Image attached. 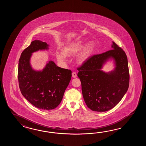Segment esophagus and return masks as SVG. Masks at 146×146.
<instances>
[{"label": "esophagus", "mask_w": 146, "mask_h": 146, "mask_svg": "<svg viewBox=\"0 0 146 146\" xmlns=\"http://www.w3.org/2000/svg\"><path fill=\"white\" fill-rule=\"evenodd\" d=\"M72 77L73 78H76L77 77V74L76 72H73L72 73Z\"/></svg>", "instance_id": "1"}]
</instances>
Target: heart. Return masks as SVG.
<instances>
[{
	"mask_svg": "<svg viewBox=\"0 0 146 146\" xmlns=\"http://www.w3.org/2000/svg\"><path fill=\"white\" fill-rule=\"evenodd\" d=\"M86 43L84 40H79L68 44L63 48L62 52H57L56 59L60 63L65 64L67 62V56H73L78 54L76 61L78 64H82L87 60L93 52L94 44L90 41Z\"/></svg>",
	"mask_w": 146,
	"mask_h": 146,
	"instance_id": "b5f03b06",
	"label": "heart"
}]
</instances>
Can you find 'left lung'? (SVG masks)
<instances>
[{
  "label": "left lung",
  "instance_id": "left-lung-1",
  "mask_svg": "<svg viewBox=\"0 0 146 146\" xmlns=\"http://www.w3.org/2000/svg\"><path fill=\"white\" fill-rule=\"evenodd\" d=\"M112 50L93 55L78 68L84 102L92 111L106 112L115 107L126 93L129 82L127 56L121 47L112 42ZM113 61V70L102 69Z\"/></svg>",
  "mask_w": 146,
  "mask_h": 146
}]
</instances>
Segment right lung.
Wrapping results in <instances>:
<instances>
[{"instance_id":"add662e5","label":"right lung","mask_w":146,"mask_h":146,"mask_svg":"<svg viewBox=\"0 0 146 146\" xmlns=\"http://www.w3.org/2000/svg\"><path fill=\"white\" fill-rule=\"evenodd\" d=\"M49 46L40 40L32 41L21 53L18 66L19 88L23 96L43 110H53L59 105L72 78L70 70L59 67L52 60L47 62L42 70L32 68V54L47 50Z\"/></svg>"}]
</instances>
